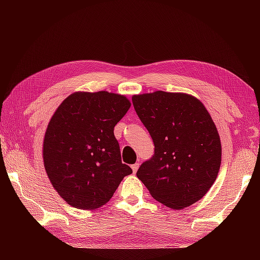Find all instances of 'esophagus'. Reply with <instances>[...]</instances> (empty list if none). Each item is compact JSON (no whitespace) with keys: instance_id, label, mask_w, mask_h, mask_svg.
Instances as JSON below:
<instances>
[{"instance_id":"obj_1","label":"esophagus","mask_w":260,"mask_h":260,"mask_svg":"<svg viewBox=\"0 0 260 260\" xmlns=\"http://www.w3.org/2000/svg\"><path fill=\"white\" fill-rule=\"evenodd\" d=\"M139 169V164L138 162H135V164L132 165V170H133V173H136V171Z\"/></svg>"}]
</instances>
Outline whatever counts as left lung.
Listing matches in <instances>:
<instances>
[{
  "instance_id": "1",
  "label": "left lung",
  "mask_w": 260,
  "mask_h": 260,
  "mask_svg": "<svg viewBox=\"0 0 260 260\" xmlns=\"http://www.w3.org/2000/svg\"><path fill=\"white\" fill-rule=\"evenodd\" d=\"M132 101L155 146L136 177L171 209L196 203L212 187L221 164L220 136L208 110L191 95L162 90Z\"/></svg>"
}]
</instances>
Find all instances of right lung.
I'll list each match as a JSON object with an SVG mask.
<instances>
[{"instance_id":"right-lung-1","label":"right lung","mask_w":260,"mask_h":260,"mask_svg":"<svg viewBox=\"0 0 260 260\" xmlns=\"http://www.w3.org/2000/svg\"><path fill=\"white\" fill-rule=\"evenodd\" d=\"M129 108L124 95L77 91L51 117L43 140V164L52 187L73 208L104 205L133 172L121 162L113 134Z\"/></svg>"}]
</instances>
